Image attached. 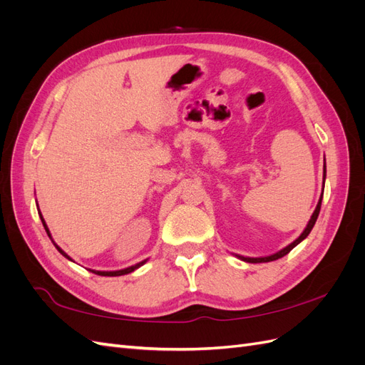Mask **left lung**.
<instances>
[{
  "instance_id": "8db88e82",
  "label": "left lung",
  "mask_w": 365,
  "mask_h": 365,
  "mask_svg": "<svg viewBox=\"0 0 365 365\" xmlns=\"http://www.w3.org/2000/svg\"><path fill=\"white\" fill-rule=\"evenodd\" d=\"M324 178H326V163H324ZM323 185H324V182H323ZM322 200H323V195H322V197H319V201H318V204H317L315 212L312 213L311 219H309V222H307V225H306V228H304L303 233H302L300 236H298V237L292 242V244H289L288 247H284V248H283V250H280L279 252L271 254V256H267V257H244V256H239V254H236V256H237L240 260L248 262V263H264V262H272V260H277V259H280V257L286 256V254H288L292 248H295L298 244H300V242H302L303 239H306V237L309 236V233H311V230L314 228V225H315V222H317V217H318V215H319V208H322Z\"/></svg>"
}]
</instances>
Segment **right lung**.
<instances>
[{"label": "right lung", "mask_w": 365, "mask_h": 365, "mask_svg": "<svg viewBox=\"0 0 365 365\" xmlns=\"http://www.w3.org/2000/svg\"><path fill=\"white\" fill-rule=\"evenodd\" d=\"M39 216H41V220H42V225H43V228H46V231H47V235H48V237L51 239V236H50V231H48V227H47V224H46V220H43V217H42V215H41V212H39ZM51 242H53V239H51ZM54 244V242H53ZM54 247L58 248V251L62 254L63 257H67L68 260H71L70 259V256L67 252H63L56 244H54ZM143 263H146V260H143V262H140V263H137V264H134V267H129V268H125V269H120V271H93V272H96L97 275H105V277H117V275H125V274H129V272H132V271H135L137 268H140Z\"/></svg>", "instance_id": "1"}]
</instances>
